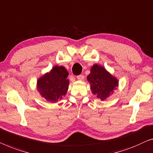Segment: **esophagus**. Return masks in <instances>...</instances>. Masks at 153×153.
I'll use <instances>...</instances> for the list:
<instances>
[{"label": "esophagus", "instance_id": "obj_1", "mask_svg": "<svg viewBox=\"0 0 153 153\" xmlns=\"http://www.w3.org/2000/svg\"><path fill=\"white\" fill-rule=\"evenodd\" d=\"M77 79H79V80H83L84 78H85V76H84L83 75H79V76H77Z\"/></svg>", "mask_w": 153, "mask_h": 153}]
</instances>
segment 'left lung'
Returning a JSON list of instances; mask_svg holds the SVG:
<instances>
[{
  "mask_svg": "<svg viewBox=\"0 0 153 153\" xmlns=\"http://www.w3.org/2000/svg\"><path fill=\"white\" fill-rule=\"evenodd\" d=\"M92 94L96 95L101 100H105L119 86V80L107 71L105 67L94 64L87 76Z\"/></svg>",
  "mask_w": 153,
  "mask_h": 153,
  "instance_id": "left-lung-1",
  "label": "left lung"
}]
</instances>
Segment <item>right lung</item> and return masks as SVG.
I'll list each match as a JSON object with an SVG mask.
<instances>
[{"label": "right lung", "instance_id": "obj_1", "mask_svg": "<svg viewBox=\"0 0 153 153\" xmlns=\"http://www.w3.org/2000/svg\"><path fill=\"white\" fill-rule=\"evenodd\" d=\"M68 72L63 66H55L37 79L36 89L47 101L57 102L66 96L68 89Z\"/></svg>", "mask_w": 153, "mask_h": 153}]
</instances>
